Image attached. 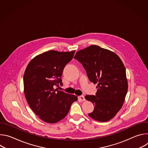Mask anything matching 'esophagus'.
Returning a JSON list of instances; mask_svg holds the SVG:
<instances>
[{
    "instance_id": "1",
    "label": "esophagus",
    "mask_w": 148,
    "mask_h": 148,
    "mask_svg": "<svg viewBox=\"0 0 148 148\" xmlns=\"http://www.w3.org/2000/svg\"><path fill=\"white\" fill-rule=\"evenodd\" d=\"M78 99H79L80 101H84L86 100L85 98H84V96H83V95L79 96V97H78Z\"/></svg>"
}]
</instances>
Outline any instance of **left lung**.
Segmentation results:
<instances>
[{"instance_id": "1", "label": "left lung", "mask_w": 148, "mask_h": 148, "mask_svg": "<svg viewBox=\"0 0 148 148\" xmlns=\"http://www.w3.org/2000/svg\"><path fill=\"white\" fill-rule=\"evenodd\" d=\"M74 58L81 63L89 80L97 84L95 95L85 97L94 106L88 115L97 121H110L122 108L128 91L122 60L115 53L95 45L79 50Z\"/></svg>"}]
</instances>
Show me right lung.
Masks as SVG:
<instances>
[{
  "label": "right lung",
  "mask_w": 148,
  "mask_h": 148,
  "mask_svg": "<svg viewBox=\"0 0 148 148\" xmlns=\"http://www.w3.org/2000/svg\"><path fill=\"white\" fill-rule=\"evenodd\" d=\"M75 51L50 50L33 58L23 76L24 92L33 111L45 122H59L67 115L76 95L55 89L62 85L63 70L73 58Z\"/></svg>",
  "instance_id": "1"
}]
</instances>
